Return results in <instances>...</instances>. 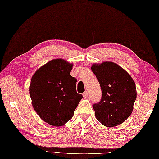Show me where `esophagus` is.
Wrapping results in <instances>:
<instances>
[{"label": "esophagus", "mask_w": 159, "mask_h": 159, "mask_svg": "<svg viewBox=\"0 0 159 159\" xmlns=\"http://www.w3.org/2000/svg\"><path fill=\"white\" fill-rule=\"evenodd\" d=\"M83 97H84V98H88V93H87V91L84 92V93H83Z\"/></svg>", "instance_id": "esophagus-1"}]
</instances>
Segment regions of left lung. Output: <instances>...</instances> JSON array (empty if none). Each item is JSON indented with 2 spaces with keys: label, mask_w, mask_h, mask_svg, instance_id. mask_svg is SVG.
I'll list each match as a JSON object with an SVG mask.
<instances>
[{
  "label": "left lung",
  "mask_w": 159,
  "mask_h": 159,
  "mask_svg": "<svg viewBox=\"0 0 159 159\" xmlns=\"http://www.w3.org/2000/svg\"><path fill=\"white\" fill-rule=\"evenodd\" d=\"M91 70L100 84V102L93 105L97 120L108 127H116L131 115L137 97L129 74L111 61L93 64Z\"/></svg>",
  "instance_id": "1"
}]
</instances>
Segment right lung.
Wrapping results in <instances>:
<instances>
[{"mask_svg":"<svg viewBox=\"0 0 159 159\" xmlns=\"http://www.w3.org/2000/svg\"><path fill=\"white\" fill-rule=\"evenodd\" d=\"M73 64L55 59L41 66L32 76L29 87L32 104L45 123L61 127L72 119L83 98L76 93V79L70 73Z\"/></svg>","mask_w":159,"mask_h":159,"instance_id":"add662e5","label":"right lung"}]
</instances>
